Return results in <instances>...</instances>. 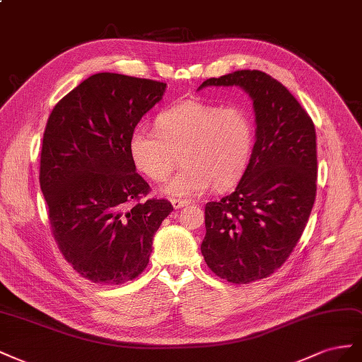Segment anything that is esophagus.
Here are the masks:
<instances>
[{
  "label": "esophagus",
  "mask_w": 362,
  "mask_h": 362,
  "mask_svg": "<svg viewBox=\"0 0 362 362\" xmlns=\"http://www.w3.org/2000/svg\"><path fill=\"white\" fill-rule=\"evenodd\" d=\"M191 200H183V199H171V204L174 206V209H180L183 206H188Z\"/></svg>",
  "instance_id": "esophagus-1"
}]
</instances>
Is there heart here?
<instances>
[{
    "label": "heart",
    "instance_id": "b5f03b06",
    "mask_svg": "<svg viewBox=\"0 0 362 362\" xmlns=\"http://www.w3.org/2000/svg\"><path fill=\"white\" fill-rule=\"evenodd\" d=\"M255 144L252 113L243 106H223L203 100H185L160 112L156 130L133 129L129 153L136 168L154 182L165 183L175 197L203 194L214 183L226 188L238 180L249 165Z\"/></svg>",
    "mask_w": 362,
    "mask_h": 362
}]
</instances>
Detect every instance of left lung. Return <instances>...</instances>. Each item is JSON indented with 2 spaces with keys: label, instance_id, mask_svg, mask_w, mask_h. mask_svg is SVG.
<instances>
[{
  "label": "left lung",
  "instance_id": "8db88e82",
  "mask_svg": "<svg viewBox=\"0 0 362 362\" xmlns=\"http://www.w3.org/2000/svg\"><path fill=\"white\" fill-rule=\"evenodd\" d=\"M233 85L253 100L256 142L235 191L204 206L202 255L218 277L250 284L281 268L300 240L317 192V144L311 117L262 71H235L199 89Z\"/></svg>",
  "mask_w": 362,
  "mask_h": 362
}]
</instances>
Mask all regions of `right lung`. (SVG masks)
<instances>
[{"label":"right lung","mask_w":362,"mask_h":362,"mask_svg":"<svg viewBox=\"0 0 362 362\" xmlns=\"http://www.w3.org/2000/svg\"><path fill=\"white\" fill-rule=\"evenodd\" d=\"M167 83L98 72L51 110L40 150L39 183L51 233L74 270L94 284L119 285L148 265L153 235L173 211L142 197L129 139L162 100Z\"/></svg>","instance_id":"add662e5"}]
</instances>
